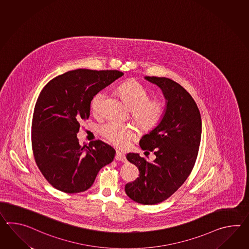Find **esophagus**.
<instances>
[{
    "label": "esophagus",
    "instance_id": "obj_1",
    "mask_svg": "<svg viewBox=\"0 0 249 249\" xmlns=\"http://www.w3.org/2000/svg\"><path fill=\"white\" fill-rule=\"evenodd\" d=\"M115 160L122 161V162H126L127 159L124 154H122V152H117L115 155Z\"/></svg>",
    "mask_w": 249,
    "mask_h": 249
}]
</instances>
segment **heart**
Masks as SVG:
<instances>
[{"label": "heart", "mask_w": 249, "mask_h": 249, "mask_svg": "<svg viewBox=\"0 0 249 249\" xmlns=\"http://www.w3.org/2000/svg\"><path fill=\"white\" fill-rule=\"evenodd\" d=\"M118 92L127 106L132 110V119L143 130H151L160 124L167 111V105L162 99H150L151 93L137 80H127L122 84ZM106 94L98 92L90 101V108L95 116L103 114ZM99 132L109 143L119 148H124L136 137L134 127L116 121L101 125Z\"/></svg>", "instance_id": "heart-1"}]
</instances>
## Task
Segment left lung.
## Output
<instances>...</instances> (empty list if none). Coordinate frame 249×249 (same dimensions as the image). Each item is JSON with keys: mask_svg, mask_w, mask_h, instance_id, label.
<instances>
[{"mask_svg": "<svg viewBox=\"0 0 249 249\" xmlns=\"http://www.w3.org/2000/svg\"><path fill=\"white\" fill-rule=\"evenodd\" d=\"M145 79L161 89L167 111L160 124L139 141L142 149L154 152L155 160L149 162L138 154H127V160L138 167L139 177L126 184L125 192L137 203L155 205L175 193L192 172L202 121L193 97L179 84L167 77Z\"/></svg>", "mask_w": 249, "mask_h": 249, "instance_id": "8db88e82", "label": "left lung"}]
</instances>
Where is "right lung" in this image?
I'll use <instances>...</instances> for the list:
<instances>
[{
	"label": "right lung",
	"mask_w": 249,
	"mask_h": 249,
	"mask_svg": "<svg viewBox=\"0 0 249 249\" xmlns=\"http://www.w3.org/2000/svg\"><path fill=\"white\" fill-rule=\"evenodd\" d=\"M119 71L79 69L54 77L39 94L34 109L31 142L40 172L64 193L88 190L115 150L101 140L80 145V122L90 115L96 93L122 77Z\"/></svg>",
	"instance_id": "obj_1"
}]
</instances>
